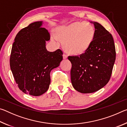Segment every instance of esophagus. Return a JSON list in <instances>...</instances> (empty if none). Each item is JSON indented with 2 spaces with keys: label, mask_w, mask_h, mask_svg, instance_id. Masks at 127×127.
Returning <instances> with one entry per match:
<instances>
[{
  "label": "esophagus",
  "mask_w": 127,
  "mask_h": 127,
  "mask_svg": "<svg viewBox=\"0 0 127 127\" xmlns=\"http://www.w3.org/2000/svg\"><path fill=\"white\" fill-rule=\"evenodd\" d=\"M63 59H67V58H68V55H66L65 54H63Z\"/></svg>",
  "instance_id": "obj_1"
}]
</instances>
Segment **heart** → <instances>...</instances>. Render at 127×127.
Masks as SVG:
<instances>
[{"label": "heart", "instance_id": "b5f03b06", "mask_svg": "<svg viewBox=\"0 0 127 127\" xmlns=\"http://www.w3.org/2000/svg\"><path fill=\"white\" fill-rule=\"evenodd\" d=\"M56 34L63 42L62 45L66 53L79 56L85 54L92 45L95 29L89 23L76 22L59 27Z\"/></svg>", "mask_w": 127, "mask_h": 127}]
</instances>
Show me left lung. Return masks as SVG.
I'll return each instance as SVG.
<instances>
[{
    "label": "left lung",
    "instance_id": "8db88e82",
    "mask_svg": "<svg viewBox=\"0 0 127 127\" xmlns=\"http://www.w3.org/2000/svg\"><path fill=\"white\" fill-rule=\"evenodd\" d=\"M91 23L95 28V36L91 47L82 55L68 58L72 63L73 87L83 94L97 91L108 83L116 58L111 34L98 22Z\"/></svg>",
    "mask_w": 127,
    "mask_h": 127
}]
</instances>
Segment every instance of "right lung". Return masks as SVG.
Segmentation results:
<instances>
[{"label": "right lung", "instance_id": "add662e5", "mask_svg": "<svg viewBox=\"0 0 127 127\" xmlns=\"http://www.w3.org/2000/svg\"><path fill=\"white\" fill-rule=\"evenodd\" d=\"M42 21L32 23L17 34L12 48L10 66L16 82L25 94L38 96L48 91L50 73L63 60V52L46 49L50 34L41 27Z\"/></svg>", "mask_w": 127, "mask_h": 127}]
</instances>
